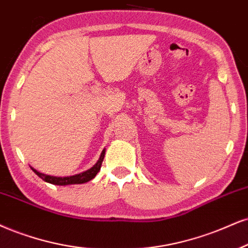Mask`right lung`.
<instances>
[{
    "instance_id": "obj_1",
    "label": "right lung",
    "mask_w": 248,
    "mask_h": 248,
    "mask_svg": "<svg viewBox=\"0 0 248 248\" xmlns=\"http://www.w3.org/2000/svg\"><path fill=\"white\" fill-rule=\"evenodd\" d=\"M105 153H106V149H103L102 153H101V156L99 158V161H97L96 164H94L91 169H88L87 171H84V172L78 173V175H75V176L55 177V176L45 175V173L39 172V171L33 169V168H32V170L34 171L36 175H38L42 180H45V182L50 183V184H54V185L63 186V185H72V184H84V183H87V182H90L91 179H93L94 177L96 176V173L100 171L101 164H102L103 158H105Z\"/></svg>"
}]
</instances>
